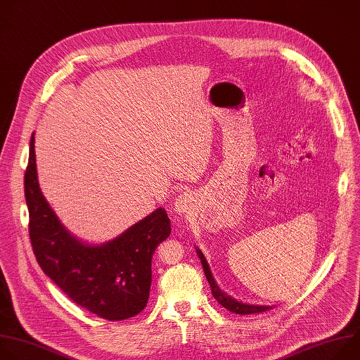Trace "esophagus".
Segmentation results:
<instances>
[{
	"label": "esophagus",
	"instance_id": "obj_1",
	"mask_svg": "<svg viewBox=\"0 0 360 360\" xmlns=\"http://www.w3.org/2000/svg\"><path fill=\"white\" fill-rule=\"evenodd\" d=\"M193 202H194V198L190 193L184 191L181 193L180 195H177L174 198V202H173V210L177 212V214H183L186 212L188 208L193 207Z\"/></svg>",
	"mask_w": 360,
	"mask_h": 360
}]
</instances>
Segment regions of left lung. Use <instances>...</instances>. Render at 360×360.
<instances>
[{"label":"left lung","instance_id":"1","mask_svg":"<svg viewBox=\"0 0 360 360\" xmlns=\"http://www.w3.org/2000/svg\"><path fill=\"white\" fill-rule=\"evenodd\" d=\"M197 254L201 259V264H202V268H204V274H205V278L210 283V288H211V294L212 297L215 298V301H217L221 307H224L226 309H229L230 312H234V314H240V315H250V314H259V312H265L268 309H271V307H258V305H247V304H243V302H238L236 300H233L231 297L226 295L223 291H220L219 285L215 283L211 272H210V268H208V264L204 258V255L201 254L200 250H197Z\"/></svg>","mask_w":360,"mask_h":360}]
</instances>
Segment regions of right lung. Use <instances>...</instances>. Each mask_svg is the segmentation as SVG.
Wrapping results in <instances>:
<instances>
[{"label": "right lung", "mask_w": 360, "mask_h": 360, "mask_svg": "<svg viewBox=\"0 0 360 360\" xmlns=\"http://www.w3.org/2000/svg\"><path fill=\"white\" fill-rule=\"evenodd\" d=\"M24 187L34 254L62 292L108 321H123L145 309L152 285L153 254L172 233L166 210L158 208L106 244H82L63 229L41 193L34 134Z\"/></svg>", "instance_id": "1"}]
</instances>
